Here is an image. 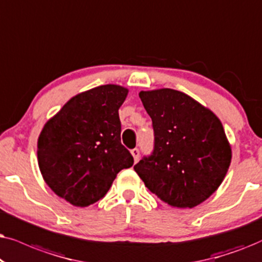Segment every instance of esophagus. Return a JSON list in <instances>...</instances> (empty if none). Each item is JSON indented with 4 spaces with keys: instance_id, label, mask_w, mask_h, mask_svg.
Masks as SVG:
<instances>
[{
    "instance_id": "34e87169",
    "label": "esophagus",
    "mask_w": 262,
    "mask_h": 262,
    "mask_svg": "<svg viewBox=\"0 0 262 262\" xmlns=\"http://www.w3.org/2000/svg\"><path fill=\"white\" fill-rule=\"evenodd\" d=\"M130 153H132V156H133V158H134V162L137 163L138 160H139V157H140V151H139L138 148H134V149H132Z\"/></svg>"
}]
</instances>
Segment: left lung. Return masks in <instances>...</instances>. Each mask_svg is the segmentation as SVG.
Wrapping results in <instances>:
<instances>
[{
	"label": "left lung",
	"mask_w": 262,
	"mask_h": 262,
	"mask_svg": "<svg viewBox=\"0 0 262 262\" xmlns=\"http://www.w3.org/2000/svg\"><path fill=\"white\" fill-rule=\"evenodd\" d=\"M139 97L152 118L155 149L134 170L169 206H198L218 189L231 163V145L221 120L172 89L141 91Z\"/></svg>",
	"instance_id": "8db88e82"
}]
</instances>
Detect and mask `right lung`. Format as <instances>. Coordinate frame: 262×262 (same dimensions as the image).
<instances>
[{"instance_id":"obj_1","label":"right lung","mask_w":262,"mask_h":262,"mask_svg":"<svg viewBox=\"0 0 262 262\" xmlns=\"http://www.w3.org/2000/svg\"><path fill=\"white\" fill-rule=\"evenodd\" d=\"M129 90L107 83L72 97L49 118L37 142L38 166L56 195L76 207L105 196L134 159L121 144L118 109Z\"/></svg>"}]
</instances>
